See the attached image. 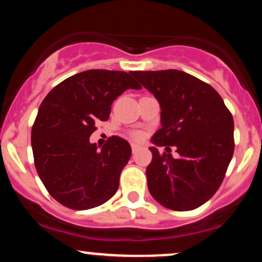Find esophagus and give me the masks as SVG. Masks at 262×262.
Instances as JSON below:
<instances>
[{
	"label": "esophagus",
	"mask_w": 262,
	"mask_h": 262,
	"mask_svg": "<svg viewBox=\"0 0 262 262\" xmlns=\"http://www.w3.org/2000/svg\"><path fill=\"white\" fill-rule=\"evenodd\" d=\"M139 149H141V146L140 145H138V144H132V151H133V152H137L138 151V150H139Z\"/></svg>",
	"instance_id": "34e87169"
}]
</instances>
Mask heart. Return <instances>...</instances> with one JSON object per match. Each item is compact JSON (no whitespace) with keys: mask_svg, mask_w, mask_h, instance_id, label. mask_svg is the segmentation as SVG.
<instances>
[{"mask_svg":"<svg viewBox=\"0 0 262 262\" xmlns=\"http://www.w3.org/2000/svg\"><path fill=\"white\" fill-rule=\"evenodd\" d=\"M132 135H133V138H134L135 140H143L144 139V133H143V132H139V130L134 132V133L132 134Z\"/></svg>","mask_w":262,"mask_h":262,"instance_id":"1","label":"heart"}]
</instances>
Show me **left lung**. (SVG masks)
I'll list each match as a JSON object with an SVG mask.
<instances>
[{
	"mask_svg": "<svg viewBox=\"0 0 262 262\" xmlns=\"http://www.w3.org/2000/svg\"><path fill=\"white\" fill-rule=\"evenodd\" d=\"M161 108V128L151 138L148 188L161 206L192 210L222 185L234 152V121L208 83L180 70L133 71ZM175 146L178 158L157 148Z\"/></svg>",
	"mask_w": 262,
	"mask_h": 262,
	"instance_id": "left-lung-1",
	"label": "left lung"
}]
</instances>
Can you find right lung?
<instances>
[{"instance_id": "add662e5", "label": "right lung", "mask_w": 262, "mask_h": 262, "mask_svg": "<svg viewBox=\"0 0 262 262\" xmlns=\"http://www.w3.org/2000/svg\"><path fill=\"white\" fill-rule=\"evenodd\" d=\"M128 89H141L130 73L87 70L60 82L41 102L32 128L34 165L50 196L62 206L95 208L118 189L130 145L113 135L98 149L90 137Z\"/></svg>"}]
</instances>
